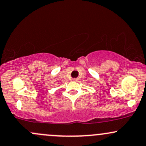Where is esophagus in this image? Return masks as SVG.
I'll return each instance as SVG.
<instances>
[{"instance_id":"obj_1","label":"esophagus","mask_w":146,"mask_h":146,"mask_svg":"<svg viewBox=\"0 0 146 146\" xmlns=\"http://www.w3.org/2000/svg\"><path fill=\"white\" fill-rule=\"evenodd\" d=\"M77 79H72V81H77Z\"/></svg>"}]
</instances>
